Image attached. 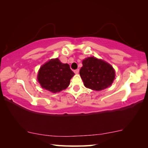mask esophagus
I'll use <instances>...</instances> for the list:
<instances>
[{
	"label": "esophagus",
	"instance_id": "obj_1",
	"mask_svg": "<svg viewBox=\"0 0 148 148\" xmlns=\"http://www.w3.org/2000/svg\"><path fill=\"white\" fill-rule=\"evenodd\" d=\"M74 73L75 74H78L79 73V69H76L74 71Z\"/></svg>",
	"mask_w": 148,
	"mask_h": 148
}]
</instances>
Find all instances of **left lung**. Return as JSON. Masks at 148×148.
<instances>
[{"mask_svg": "<svg viewBox=\"0 0 148 148\" xmlns=\"http://www.w3.org/2000/svg\"><path fill=\"white\" fill-rule=\"evenodd\" d=\"M79 74L84 86L95 91L107 88L113 83L115 71L111 65L95 57L84 59Z\"/></svg>", "mask_w": 148, "mask_h": 148, "instance_id": "obj_1", "label": "left lung"}]
</instances>
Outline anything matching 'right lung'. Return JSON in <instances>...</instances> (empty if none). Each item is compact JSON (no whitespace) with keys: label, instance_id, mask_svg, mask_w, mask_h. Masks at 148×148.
Instances as JSON below:
<instances>
[{"label":"right lung","instance_id":"add662e5","mask_svg":"<svg viewBox=\"0 0 148 148\" xmlns=\"http://www.w3.org/2000/svg\"><path fill=\"white\" fill-rule=\"evenodd\" d=\"M74 73L69 64H63L59 59H51L40 67L38 80L42 88L52 92H60L69 86Z\"/></svg>","mask_w":148,"mask_h":148}]
</instances>
